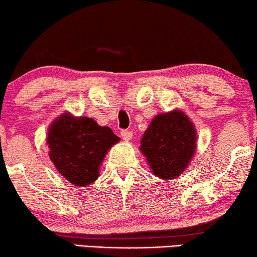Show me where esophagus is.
Listing matches in <instances>:
<instances>
[{
  "instance_id": "1",
  "label": "esophagus",
  "mask_w": 257,
  "mask_h": 257,
  "mask_svg": "<svg viewBox=\"0 0 257 257\" xmlns=\"http://www.w3.org/2000/svg\"><path fill=\"white\" fill-rule=\"evenodd\" d=\"M120 136H121V138L125 140V142H128V140L132 138V132L127 131V130H122V131L120 132Z\"/></svg>"
}]
</instances>
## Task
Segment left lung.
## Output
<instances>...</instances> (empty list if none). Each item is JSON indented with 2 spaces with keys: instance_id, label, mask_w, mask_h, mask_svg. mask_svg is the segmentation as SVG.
<instances>
[{
  "instance_id": "1",
  "label": "left lung",
  "mask_w": 257,
  "mask_h": 257,
  "mask_svg": "<svg viewBox=\"0 0 257 257\" xmlns=\"http://www.w3.org/2000/svg\"><path fill=\"white\" fill-rule=\"evenodd\" d=\"M196 131L184 112L157 115L144 133L142 151L157 177L174 179L181 174L195 151Z\"/></svg>"
}]
</instances>
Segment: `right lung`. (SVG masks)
<instances>
[{
	"mask_svg": "<svg viewBox=\"0 0 257 257\" xmlns=\"http://www.w3.org/2000/svg\"><path fill=\"white\" fill-rule=\"evenodd\" d=\"M119 137L107 126L87 117L64 113L52 122L48 133L50 159L66 180L86 186L97 180L99 166Z\"/></svg>",
	"mask_w": 257,
	"mask_h": 257,
	"instance_id": "add662e5",
	"label": "right lung"
}]
</instances>
